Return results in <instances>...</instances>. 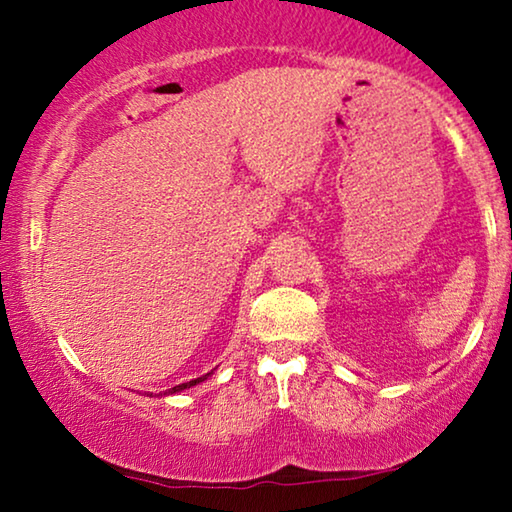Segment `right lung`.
<instances>
[{"instance_id": "1", "label": "right lung", "mask_w": 512, "mask_h": 512, "mask_svg": "<svg viewBox=\"0 0 512 512\" xmlns=\"http://www.w3.org/2000/svg\"><path fill=\"white\" fill-rule=\"evenodd\" d=\"M212 372H214V370H212ZM212 372H207V375L196 377V379H192V381H185V384L173 386V388H169V391H162L158 397H162V395H176V393H180V391H185V388H192V386H196V384H201V381H205L207 377H210ZM144 395H146V397H153V393H144Z\"/></svg>"}]
</instances>
